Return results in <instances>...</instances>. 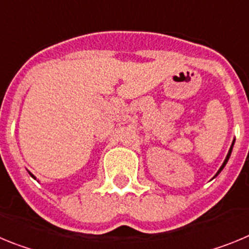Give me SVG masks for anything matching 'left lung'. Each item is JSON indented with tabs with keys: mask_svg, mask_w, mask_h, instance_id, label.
I'll list each match as a JSON object with an SVG mask.
<instances>
[{
	"mask_svg": "<svg viewBox=\"0 0 249 249\" xmlns=\"http://www.w3.org/2000/svg\"><path fill=\"white\" fill-rule=\"evenodd\" d=\"M233 144H234V140H233V142H232V146H231V148H230V151H228V155H227V157H226V160H224V162H223V164H222L221 166V168L218 169V172L215 173V176L214 177H217V176L219 175V173H221V171L222 169L224 168V166H226V164H227V162H228V160H230V157H231V153H232V149H233Z\"/></svg>",
	"mask_w": 249,
	"mask_h": 249,
	"instance_id": "left-lung-1",
	"label": "left lung"
}]
</instances>
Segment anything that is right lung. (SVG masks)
Segmentation results:
<instances>
[{"instance_id": "add662e5", "label": "right lung", "mask_w": 249, "mask_h": 249, "mask_svg": "<svg viewBox=\"0 0 249 249\" xmlns=\"http://www.w3.org/2000/svg\"><path fill=\"white\" fill-rule=\"evenodd\" d=\"M30 176H31V177H34V178H35V179H36V177H35V176H34V175H32V173H30Z\"/></svg>"}]
</instances>
